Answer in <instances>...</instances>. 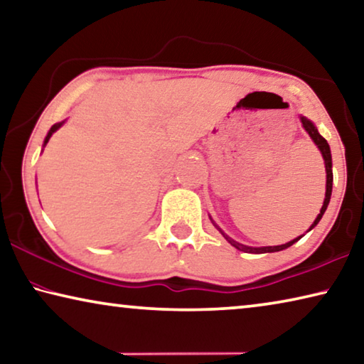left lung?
<instances>
[{
  "label": "left lung",
  "mask_w": 364,
  "mask_h": 364,
  "mask_svg": "<svg viewBox=\"0 0 364 364\" xmlns=\"http://www.w3.org/2000/svg\"><path fill=\"white\" fill-rule=\"evenodd\" d=\"M301 123H304V128L306 130V133L310 134L311 139L315 141V144L319 147V151H321L323 159H324V164H326V173H328V175H326V178H328V180H326V199H324V204H323V207H321V212H319L316 220L313 221V225H311V228H315V226L319 223V220H321V217H323L324 212H326V208H328L329 200H331V194H332V159H331V149H329L328 141H326V139L321 136V134L318 133L315 125H313V123H311L310 120L304 119V117H301ZM311 228H310V230H311ZM220 231H221V230H220ZM221 234H223V236L226 237V241L230 242L231 245H234V247H236L237 250L247 252V254H267V252H279V250H282V249L291 247L292 244L297 242L299 239L301 237V236H300V237H297V239H294V241L287 242V244L274 245V247H249V245L239 244V242L234 241V239L228 237L223 231H221Z\"/></svg>",
  "instance_id": "left-lung-1"
}]
</instances>
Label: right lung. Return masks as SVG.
<instances>
[{"label": "right lung", "instance_id": "1", "mask_svg": "<svg viewBox=\"0 0 364 364\" xmlns=\"http://www.w3.org/2000/svg\"><path fill=\"white\" fill-rule=\"evenodd\" d=\"M60 125H63V123H58V125H54V127L51 128V130H49V133H48V136H46V139H45V144L48 143V141H49V138H51V134H53L54 132H56V130H58V128H59Z\"/></svg>", "mask_w": 364, "mask_h": 364}]
</instances>
